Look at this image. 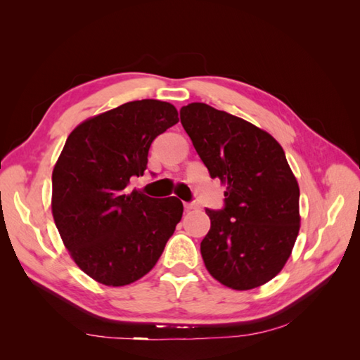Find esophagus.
<instances>
[{
	"instance_id": "34e87169",
	"label": "esophagus",
	"mask_w": 360,
	"mask_h": 360,
	"mask_svg": "<svg viewBox=\"0 0 360 360\" xmlns=\"http://www.w3.org/2000/svg\"><path fill=\"white\" fill-rule=\"evenodd\" d=\"M184 207H186V210H193V209L198 207V204H195V202H184Z\"/></svg>"
}]
</instances>
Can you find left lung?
I'll return each mask as SVG.
<instances>
[{
	"label": "left lung",
	"instance_id": "obj_1",
	"mask_svg": "<svg viewBox=\"0 0 360 360\" xmlns=\"http://www.w3.org/2000/svg\"><path fill=\"white\" fill-rule=\"evenodd\" d=\"M181 124L212 178L226 186V207L205 210V267L231 289L264 285L285 267L300 231V188L285 151L264 129L205 103L182 106Z\"/></svg>",
	"mask_w": 360,
	"mask_h": 360
}]
</instances>
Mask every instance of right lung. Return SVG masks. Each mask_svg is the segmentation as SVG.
Returning <instances> with one entry per match:
<instances>
[{"label":"right lung","instance_id":"add662e5","mask_svg":"<svg viewBox=\"0 0 360 360\" xmlns=\"http://www.w3.org/2000/svg\"><path fill=\"white\" fill-rule=\"evenodd\" d=\"M172 103L143 98L83 120L52 172V217L74 263L105 286L147 275L182 218L176 196L127 188L143 174L156 136L178 124Z\"/></svg>","mask_w":360,"mask_h":360}]
</instances>
